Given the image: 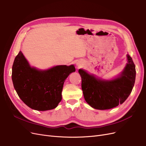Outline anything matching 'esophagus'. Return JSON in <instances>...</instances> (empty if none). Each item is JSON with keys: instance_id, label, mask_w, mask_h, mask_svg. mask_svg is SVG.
I'll return each instance as SVG.
<instances>
[{"instance_id": "34e87169", "label": "esophagus", "mask_w": 146, "mask_h": 146, "mask_svg": "<svg viewBox=\"0 0 146 146\" xmlns=\"http://www.w3.org/2000/svg\"><path fill=\"white\" fill-rule=\"evenodd\" d=\"M81 65H82L81 63H80V62H78V63H77V66H78V67H80L81 66Z\"/></svg>"}]
</instances>
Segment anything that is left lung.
Returning a JSON list of instances; mask_svg holds the SVG:
<instances>
[{"label":"left lung","instance_id":"obj_1","mask_svg":"<svg viewBox=\"0 0 146 146\" xmlns=\"http://www.w3.org/2000/svg\"><path fill=\"white\" fill-rule=\"evenodd\" d=\"M128 63L120 76L111 80H103L79 70L82 78V89L86 103L98 110L112 109L127 99L134 87L135 66L128 54Z\"/></svg>","mask_w":146,"mask_h":146}]
</instances>
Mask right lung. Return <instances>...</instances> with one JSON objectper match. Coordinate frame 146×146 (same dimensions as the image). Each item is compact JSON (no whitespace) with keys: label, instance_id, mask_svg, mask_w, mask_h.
Listing matches in <instances>:
<instances>
[{"label":"right lung","instance_id":"right-lung-1","mask_svg":"<svg viewBox=\"0 0 146 146\" xmlns=\"http://www.w3.org/2000/svg\"><path fill=\"white\" fill-rule=\"evenodd\" d=\"M76 69L73 65L57 66L41 71L31 68L21 51L12 66V79L18 96L31 109H55L62 99L66 79Z\"/></svg>","mask_w":146,"mask_h":146}]
</instances>
